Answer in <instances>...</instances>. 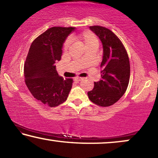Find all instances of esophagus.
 <instances>
[{"mask_svg":"<svg viewBox=\"0 0 158 158\" xmlns=\"http://www.w3.org/2000/svg\"><path fill=\"white\" fill-rule=\"evenodd\" d=\"M81 78H80V77H77V78H75L74 79V81H77V82H79V81H81Z\"/></svg>","mask_w":158,"mask_h":158,"instance_id":"obj_1","label":"esophagus"}]
</instances>
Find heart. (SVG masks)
<instances>
[{
    "label": "heart",
    "instance_id": "obj_1",
    "mask_svg": "<svg viewBox=\"0 0 158 158\" xmlns=\"http://www.w3.org/2000/svg\"><path fill=\"white\" fill-rule=\"evenodd\" d=\"M77 39L84 44L86 48L90 47L93 45H98V40L97 37L93 34V33L89 31H85L83 33L78 35ZM70 42L69 41H67L64 44V49H67L69 47Z\"/></svg>",
    "mask_w": 158,
    "mask_h": 158
}]
</instances>
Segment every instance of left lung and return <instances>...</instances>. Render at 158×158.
<instances>
[{
  "mask_svg": "<svg viewBox=\"0 0 158 158\" xmlns=\"http://www.w3.org/2000/svg\"><path fill=\"white\" fill-rule=\"evenodd\" d=\"M89 29L99 38L103 45L101 79L94 83V88L87 93L92 102L101 106L113 105L126 91L131 67L128 55L121 41L110 30L101 26Z\"/></svg>",
  "mask_w": 158,
  "mask_h": 158,
  "instance_id": "left-lung-1",
  "label": "left lung"
}]
</instances>
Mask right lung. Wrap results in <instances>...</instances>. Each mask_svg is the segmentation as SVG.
<instances>
[{
	"label": "right lung",
	"instance_id": "right-lung-1",
	"mask_svg": "<svg viewBox=\"0 0 158 158\" xmlns=\"http://www.w3.org/2000/svg\"><path fill=\"white\" fill-rule=\"evenodd\" d=\"M75 27H53L40 35L30 47L24 76L27 88L35 99L50 107L66 101L72 87L71 79H63L56 71L63 46Z\"/></svg>",
	"mask_w": 158,
	"mask_h": 158
}]
</instances>
